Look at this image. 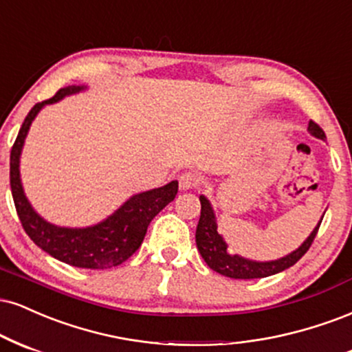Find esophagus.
<instances>
[{
	"label": "esophagus",
	"mask_w": 352,
	"mask_h": 352,
	"mask_svg": "<svg viewBox=\"0 0 352 352\" xmlns=\"http://www.w3.org/2000/svg\"><path fill=\"white\" fill-rule=\"evenodd\" d=\"M197 184V176L194 173H183L179 176V188L181 189H192Z\"/></svg>",
	"instance_id": "34e87169"
}]
</instances>
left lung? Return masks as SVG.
Wrapping results in <instances>:
<instances>
[{"mask_svg":"<svg viewBox=\"0 0 352 352\" xmlns=\"http://www.w3.org/2000/svg\"><path fill=\"white\" fill-rule=\"evenodd\" d=\"M308 131L316 138L324 140L326 135L321 130L320 125H316L315 122H309ZM201 201V217L199 224L196 229V245L199 250L201 257L204 258V262L208 263L209 268H212L217 274L229 276V278H237V280H252V278H265V276L275 275L278 272L287 270L292 265H295L298 260L307 254L309 247H311L313 241H315L318 229H320L321 221L318 222V226L313 229V232L309 234V237L296 250H293L292 254L285 255V257L278 260H270V262H255V260L241 257L237 254H229L227 250V243L222 235L217 232V222H216V214H214L212 206H210L209 199L206 196H199Z\"/></svg>","mask_w":352,"mask_h":352,"instance_id":"obj_1","label":"left lung"}]
</instances>
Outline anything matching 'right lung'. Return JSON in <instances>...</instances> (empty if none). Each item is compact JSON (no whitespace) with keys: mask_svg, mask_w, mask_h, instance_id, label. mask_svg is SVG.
<instances>
[{"mask_svg":"<svg viewBox=\"0 0 352 352\" xmlns=\"http://www.w3.org/2000/svg\"><path fill=\"white\" fill-rule=\"evenodd\" d=\"M84 89H87L85 85L64 87L52 98L32 107L28 117L24 118L18 138L11 148L10 184L16 212H18L23 229L37 247L47 252L51 257L72 267L105 270V268H113L123 263L140 249L153 217L176 197L177 181H171L163 188L135 194L111 216L95 226L74 229V227L54 226L44 221L29 204L23 184H21L19 158L24 140H26L32 120L44 105L59 102L60 98Z\"/></svg>","mask_w":352,"mask_h":352,"instance_id":"add662e5","label":"right lung"}]
</instances>
